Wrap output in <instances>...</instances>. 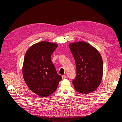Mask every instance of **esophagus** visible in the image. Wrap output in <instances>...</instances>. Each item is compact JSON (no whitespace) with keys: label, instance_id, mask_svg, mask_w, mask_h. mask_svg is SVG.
<instances>
[{"label":"esophagus","instance_id":"1","mask_svg":"<svg viewBox=\"0 0 122 122\" xmlns=\"http://www.w3.org/2000/svg\"><path fill=\"white\" fill-rule=\"evenodd\" d=\"M61 77H62V79H66V78H67V76H66V75H62Z\"/></svg>","mask_w":122,"mask_h":122}]
</instances>
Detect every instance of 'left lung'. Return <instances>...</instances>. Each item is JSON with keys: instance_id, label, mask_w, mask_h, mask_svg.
<instances>
[{"instance_id": "left-lung-1", "label": "left lung", "mask_w": 122, "mask_h": 122, "mask_svg": "<svg viewBox=\"0 0 122 122\" xmlns=\"http://www.w3.org/2000/svg\"><path fill=\"white\" fill-rule=\"evenodd\" d=\"M69 46L76 65V77L73 81L75 90L83 94L92 93L102 79L103 66L100 53L85 41L71 43Z\"/></svg>"}]
</instances>
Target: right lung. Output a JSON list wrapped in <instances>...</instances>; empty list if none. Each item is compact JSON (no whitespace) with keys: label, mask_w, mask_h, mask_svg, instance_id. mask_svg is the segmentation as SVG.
I'll return each instance as SVG.
<instances>
[{"label":"right lung","mask_w":122,"mask_h":122,"mask_svg":"<svg viewBox=\"0 0 122 122\" xmlns=\"http://www.w3.org/2000/svg\"><path fill=\"white\" fill-rule=\"evenodd\" d=\"M57 46L56 43L41 41L31 46L25 53L23 78L29 89L40 97H48L54 93L62 79L51 60Z\"/></svg>","instance_id":"obj_1"}]
</instances>
